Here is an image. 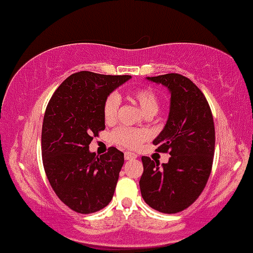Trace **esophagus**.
<instances>
[{
  "instance_id": "1",
  "label": "esophagus",
  "mask_w": 253,
  "mask_h": 253,
  "mask_svg": "<svg viewBox=\"0 0 253 253\" xmlns=\"http://www.w3.org/2000/svg\"><path fill=\"white\" fill-rule=\"evenodd\" d=\"M137 156H135L134 154H131V152H125V160L129 161V160H133V158H135Z\"/></svg>"
}]
</instances>
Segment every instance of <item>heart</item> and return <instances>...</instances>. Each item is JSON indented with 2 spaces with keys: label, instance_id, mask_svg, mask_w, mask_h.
Instances as JSON below:
<instances>
[{
  "label": "heart",
  "instance_id": "obj_1",
  "mask_svg": "<svg viewBox=\"0 0 253 253\" xmlns=\"http://www.w3.org/2000/svg\"><path fill=\"white\" fill-rule=\"evenodd\" d=\"M132 98L137 102L140 109L146 115H155L160 108V98L156 91L151 87H139L135 88L131 93ZM119 105H120V98L116 93H110L105 98L103 103V118L107 122L115 121L118 115ZM148 139V133L139 129L127 128V127H120L112 133V141L115 145L120 146L122 149L135 150L143 144V141Z\"/></svg>",
  "mask_w": 253,
  "mask_h": 253
}]
</instances>
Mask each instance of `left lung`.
<instances>
[{"instance_id": "8db88e82", "label": "left lung", "mask_w": 253, "mask_h": 253, "mask_svg": "<svg viewBox=\"0 0 253 253\" xmlns=\"http://www.w3.org/2000/svg\"><path fill=\"white\" fill-rule=\"evenodd\" d=\"M170 91L167 125L152 143L169 154L168 163L143 156L140 192L145 203L163 213L187 209L203 192L212 168L215 126L204 93L177 73L148 78Z\"/></svg>"}]
</instances>
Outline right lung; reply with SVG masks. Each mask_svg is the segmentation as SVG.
I'll use <instances>...</instances> for the list:
<instances>
[{
	"instance_id": "right-lung-1",
	"label": "right lung",
	"mask_w": 253,
	"mask_h": 253,
	"mask_svg": "<svg viewBox=\"0 0 253 253\" xmlns=\"http://www.w3.org/2000/svg\"><path fill=\"white\" fill-rule=\"evenodd\" d=\"M129 78L78 72L55 90L46 105L43 167L54 192L73 211L96 212L113 199L124 154L112 146L98 157L88 145L105 128V98Z\"/></svg>"
}]
</instances>
